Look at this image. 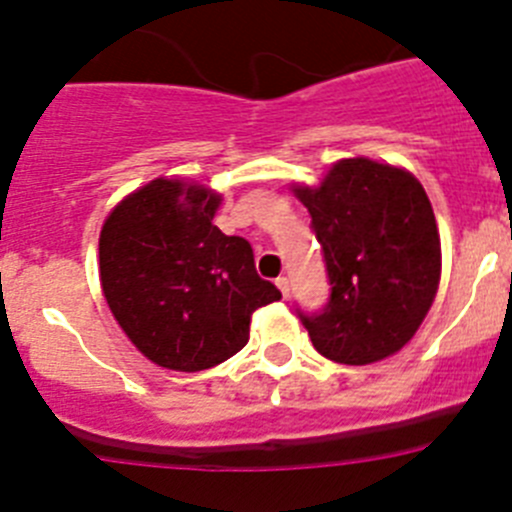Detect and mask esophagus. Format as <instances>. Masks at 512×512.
I'll return each mask as SVG.
<instances>
[{
    "mask_svg": "<svg viewBox=\"0 0 512 512\" xmlns=\"http://www.w3.org/2000/svg\"><path fill=\"white\" fill-rule=\"evenodd\" d=\"M277 287H279V292H282V297H289V279L287 277H279Z\"/></svg>",
    "mask_w": 512,
    "mask_h": 512,
    "instance_id": "1",
    "label": "esophagus"
}]
</instances>
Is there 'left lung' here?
Here are the masks:
<instances>
[{
    "label": "left lung",
    "instance_id": "left-lung-1",
    "mask_svg": "<svg viewBox=\"0 0 512 512\" xmlns=\"http://www.w3.org/2000/svg\"><path fill=\"white\" fill-rule=\"evenodd\" d=\"M295 194L312 217L330 282L323 310H297L312 346L351 366L397 354L441 279V238L425 189L405 169L343 158L320 187Z\"/></svg>",
    "mask_w": 512,
    "mask_h": 512
}]
</instances>
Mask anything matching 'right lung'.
<instances>
[{
    "instance_id": "obj_1",
    "label": "right lung",
    "mask_w": 512,
    "mask_h": 512,
    "mask_svg": "<svg viewBox=\"0 0 512 512\" xmlns=\"http://www.w3.org/2000/svg\"><path fill=\"white\" fill-rule=\"evenodd\" d=\"M220 194L153 179L128 194L99 235L112 315L153 364L202 372L248 343L251 315L282 292L256 274L253 248L212 223Z\"/></svg>"
}]
</instances>
